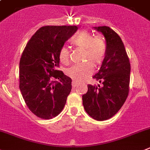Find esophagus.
Masks as SVG:
<instances>
[{
  "label": "esophagus",
  "instance_id": "34e87169",
  "mask_svg": "<svg viewBox=\"0 0 150 150\" xmlns=\"http://www.w3.org/2000/svg\"><path fill=\"white\" fill-rule=\"evenodd\" d=\"M78 86H79V83H77V82H76V81L73 80V82H72V86H73V88L77 87Z\"/></svg>",
  "mask_w": 150,
  "mask_h": 150
}]
</instances>
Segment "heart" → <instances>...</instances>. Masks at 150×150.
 <instances>
[{"label":"heart","instance_id":"heart-1","mask_svg":"<svg viewBox=\"0 0 150 150\" xmlns=\"http://www.w3.org/2000/svg\"><path fill=\"white\" fill-rule=\"evenodd\" d=\"M70 42L74 46L84 50L82 61L85 62L68 68L67 74L76 82H82L93 73L92 64L97 66L103 62L106 54V44L102 37H94L87 31L77 33L71 38ZM69 56L68 48L62 47L59 50L60 61L64 64H68Z\"/></svg>","mask_w":150,"mask_h":150}]
</instances>
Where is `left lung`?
Here are the masks:
<instances>
[{"label":"left lung","instance_id":"obj_1","mask_svg":"<svg viewBox=\"0 0 150 150\" xmlns=\"http://www.w3.org/2000/svg\"><path fill=\"white\" fill-rule=\"evenodd\" d=\"M102 33L106 42V54L94 79L103 86H88L82 95L86 112L94 120H105L112 117L124 104L128 97L130 81V62L121 38L106 26L94 27Z\"/></svg>","mask_w":150,"mask_h":150}]
</instances>
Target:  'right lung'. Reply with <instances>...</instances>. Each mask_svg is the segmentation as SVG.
<instances>
[{
	"label": "right lung",
	"mask_w": 150,
	"mask_h": 150,
	"mask_svg": "<svg viewBox=\"0 0 150 150\" xmlns=\"http://www.w3.org/2000/svg\"><path fill=\"white\" fill-rule=\"evenodd\" d=\"M77 30L76 26L41 27L22 53L19 88L29 109L42 119L57 116L72 88L71 78L57 70L59 50Z\"/></svg>",
	"instance_id": "add662e5"
}]
</instances>
